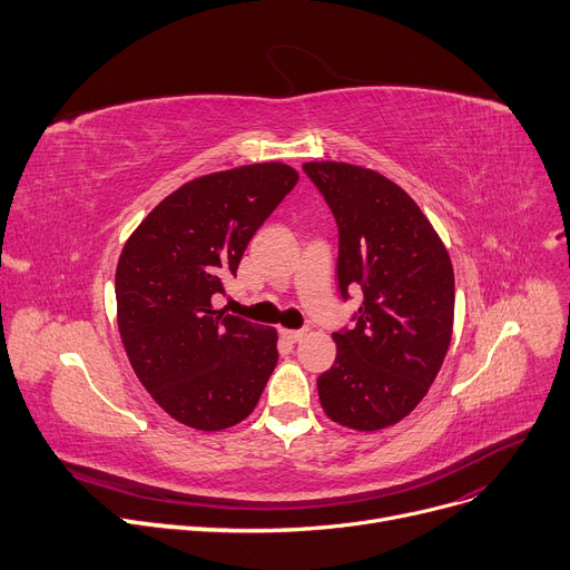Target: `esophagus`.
Instances as JSON below:
<instances>
[{"instance_id":"esophagus-1","label":"esophagus","mask_w":570,"mask_h":570,"mask_svg":"<svg viewBox=\"0 0 570 570\" xmlns=\"http://www.w3.org/2000/svg\"><path fill=\"white\" fill-rule=\"evenodd\" d=\"M279 336L286 341H299L305 336V330H288V327H279Z\"/></svg>"}]
</instances>
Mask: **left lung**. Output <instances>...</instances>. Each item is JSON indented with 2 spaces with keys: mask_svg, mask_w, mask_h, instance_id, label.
<instances>
[{
  "mask_svg": "<svg viewBox=\"0 0 570 570\" xmlns=\"http://www.w3.org/2000/svg\"><path fill=\"white\" fill-rule=\"evenodd\" d=\"M338 226V288L362 286L353 330L318 377L332 422L373 433L429 394L453 332V265L429 217L401 185L348 163H305Z\"/></svg>",
  "mask_w": 570,
  "mask_h": 570,
  "instance_id": "8db88e82",
  "label": "left lung"
}]
</instances>
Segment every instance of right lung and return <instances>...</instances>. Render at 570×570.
<instances>
[{
	"mask_svg": "<svg viewBox=\"0 0 570 570\" xmlns=\"http://www.w3.org/2000/svg\"><path fill=\"white\" fill-rule=\"evenodd\" d=\"M284 163L183 183L126 240L117 265V323L144 390L197 431L236 426L277 364V330L215 309L258 226L295 187Z\"/></svg>",
	"mask_w": 570,
	"mask_h": 570,
	"instance_id": "right-lung-1",
	"label": "right lung"
}]
</instances>
